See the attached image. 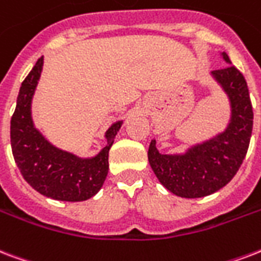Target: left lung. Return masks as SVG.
Masks as SVG:
<instances>
[{
    "label": "left lung",
    "instance_id": "left-lung-1",
    "mask_svg": "<svg viewBox=\"0 0 261 261\" xmlns=\"http://www.w3.org/2000/svg\"><path fill=\"white\" fill-rule=\"evenodd\" d=\"M222 57L231 64L224 51ZM212 75L231 102V120L226 131L185 154L159 153L154 139L149 145V163L160 184L185 198L210 196L226 186L240 170L249 148L253 109L245 77L234 65L215 69Z\"/></svg>",
    "mask_w": 261,
    "mask_h": 261
}]
</instances>
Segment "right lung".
<instances>
[{
	"label": "right lung",
	"instance_id": "right-lung-1",
	"mask_svg": "<svg viewBox=\"0 0 261 261\" xmlns=\"http://www.w3.org/2000/svg\"><path fill=\"white\" fill-rule=\"evenodd\" d=\"M42 64L43 57H39L20 87L11 119L12 153L23 178L37 192L61 201H85L104 185L109 170V149L122 122L107 131L108 145L93 159H79L55 148L34 128L31 119V98Z\"/></svg>",
	"mask_w": 261,
	"mask_h": 261
}]
</instances>
